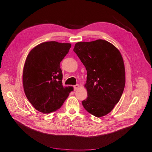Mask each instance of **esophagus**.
Wrapping results in <instances>:
<instances>
[{"instance_id":"esophagus-1","label":"esophagus","mask_w":152,"mask_h":152,"mask_svg":"<svg viewBox=\"0 0 152 152\" xmlns=\"http://www.w3.org/2000/svg\"><path fill=\"white\" fill-rule=\"evenodd\" d=\"M79 88H80V85H79V84H76V85L74 86V89H75V91L77 90Z\"/></svg>"}]
</instances>
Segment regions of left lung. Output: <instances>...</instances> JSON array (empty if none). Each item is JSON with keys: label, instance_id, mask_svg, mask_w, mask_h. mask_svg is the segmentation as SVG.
<instances>
[{"label": "left lung", "instance_id": "1", "mask_svg": "<svg viewBox=\"0 0 152 152\" xmlns=\"http://www.w3.org/2000/svg\"><path fill=\"white\" fill-rule=\"evenodd\" d=\"M76 53L87 70L84 87L88 97L84 109L97 117L109 114L119 101L125 84V71L121 52L104 39L75 44Z\"/></svg>", "mask_w": 152, "mask_h": 152}]
</instances>
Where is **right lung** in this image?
<instances>
[{"instance_id": "add662e5", "label": "right lung", "mask_w": 152, "mask_h": 152, "mask_svg": "<svg viewBox=\"0 0 152 152\" xmlns=\"http://www.w3.org/2000/svg\"><path fill=\"white\" fill-rule=\"evenodd\" d=\"M68 43L47 42L37 45L26 58L23 86L26 97L37 110L48 114L60 109L72 87H64L60 62L68 54Z\"/></svg>"}]
</instances>
